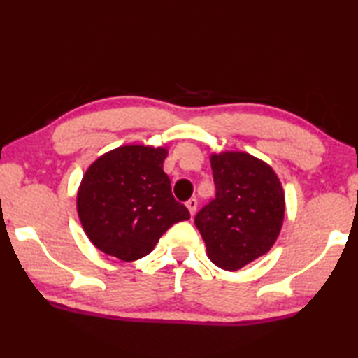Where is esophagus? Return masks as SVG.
Returning a JSON list of instances; mask_svg holds the SVG:
<instances>
[{"label":"esophagus","instance_id":"obj_1","mask_svg":"<svg viewBox=\"0 0 358 358\" xmlns=\"http://www.w3.org/2000/svg\"><path fill=\"white\" fill-rule=\"evenodd\" d=\"M186 207H187V210H189L191 215L196 213V210H197V199L196 197H191L189 201L186 202Z\"/></svg>","mask_w":358,"mask_h":358}]
</instances>
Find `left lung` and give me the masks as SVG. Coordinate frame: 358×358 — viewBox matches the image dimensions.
<instances>
[{"instance_id":"1","label":"left lung","mask_w":358,"mask_h":358,"mask_svg":"<svg viewBox=\"0 0 358 358\" xmlns=\"http://www.w3.org/2000/svg\"><path fill=\"white\" fill-rule=\"evenodd\" d=\"M215 199L194 217L211 262L243 268L264 256L280 235L284 192L270 166L238 151L211 156Z\"/></svg>"}]
</instances>
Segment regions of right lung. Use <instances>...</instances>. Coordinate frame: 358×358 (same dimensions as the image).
<instances>
[{
    "mask_svg": "<svg viewBox=\"0 0 358 358\" xmlns=\"http://www.w3.org/2000/svg\"><path fill=\"white\" fill-rule=\"evenodd\" d=\"M166 156V148L126 145L90 166L77 194V211L98 250L132 262L153 251L175 222L189 220L162 171Z\"/></svg>",
    "mask_w": 358,
    "mask_h": 358,
    "instance_id": "1",
    "label": "right lung"
}]
</instances>
